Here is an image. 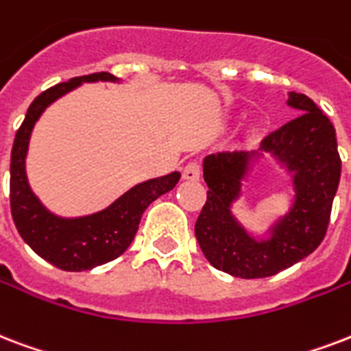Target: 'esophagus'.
<instances>
[{
	"label": "esophagus",
	"instance_id": "obj_1",
	"mask_svg": "<svg viewBox=\"0 0 351 351\" xmlns=\"http://www.w3.org/2000/svg\"><path fill=\"white\" fill-rule=\"evenodd\" d=\"M200 175H202V167H200L199 162H189V164L184 167V171H182V178L189 182L199 180Z\"/></svg>",
	"mask_w": 351,
	"mask_h": 351
}]
</instances>
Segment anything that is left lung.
Returning a JSON list of instances; mask_svg holds the SVG:
<instances>
[{
  "mask_svg": "<svg viewBox=\"0 0 351 351\" xmlns=\"http://www.w3.org/2000/svg\"><path fill=\"white\" fill-rule=\"evenodd\" d=\"M289 106L300 114L265 136L258 151H223L204 158L208 199L195 235L206 259L235 278L274 276L307 258L322 243L330 224L331 204L341 180V156L335 128L304 93L289 92ZM261 154H271L293 175L291 210L256 240L231 215L242 178Z\"/></svg>",
  "mask_w": 351,
  "mask_h": 351,
  "instance_id": "obj_1",
  "label": "left lung"
}]
</instances>
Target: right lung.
<instances>
[{"mask_svg":"<svg viewBox=\"0 0 351 351\" xmlns=\"http://www.w3.org/2000/svg\"><path fill=\"white\" fill-rule=\"evenodd\" d=\"M97 80L117 82L119 79L101 71L75 77L40 93L29 106L25 119L16 132L10 152V211L16 228L21 239L40 258L55 265L57 269L69 272L88 271L119 258L130 247L147 206L171 191L180 180V173L175 171L171 175L141 182L108 208L84 217H58L40 202L38 197L31 191L25 173L27 149L34 125L45 108L58 97L80 86L82 82Z\"/></svg>","mask_w":351,"mask_h":351,"instance_id":"add662e5","label":"right lung"}]
</instances>
